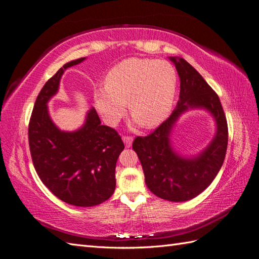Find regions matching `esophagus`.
I'll return each mask as SVG.
<instances>
[{
  "label": "esophagus",
  "instance_id": "obj_1",
  "mask_svg": "<svg viewBox=\"0 0 259 259\" xmlns=\"http://www.w3.org/2000/svg\"><path fill=\"white\" fill-rule=\"evenodd\" d=\"M122 139L124 141V144H125L126 147L132 146V143H133V137H132V136H123Z\"/></svg>",
  "mask_w": 259,
  "mask_h": 259
}]
</instances>
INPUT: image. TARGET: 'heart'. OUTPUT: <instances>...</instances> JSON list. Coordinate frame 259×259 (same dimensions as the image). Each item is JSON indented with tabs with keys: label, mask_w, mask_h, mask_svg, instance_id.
<instances>
[{
	"label": "heart",
	"mask_w": 259,
	"mask_h": 259,
	"mask_svg": "<svg viewBox=\"0 0 259 259\" xmlns=\"http://www.w3.org/2000/svg\"><path fill=\"white\" fill-rule=\"evenodd\" d=\"M177 91V72L163 60L128 58L105 77V87L94 92V105L108 125L126 114V103L135 122L154 127L170 114Z\"/></svg>",
	"instance_id": "heart-1"
}]
</instances>
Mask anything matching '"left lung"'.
Listing matches in <instances>:
<instances>
[{
	"instance_id": "obj_1",
	"label": "left lung",
	"mask_w": 259,
	"mask_h": 259,
	"mask_svg": "<svg viewBox=\"0 0 259 259\" xmlns=\"http://www.w3.org/2000/svg\"><path fill=\"white\" fill-rule=\"evenodd\" d=\"M180 77V99L154 132L137 136L133 150L141 161L145 183L156 197L173 202L193 199L207 189L223 166L228 145V125L218 95L202 76L182 58L170 57ZM203 108L214 116L218 132L211 143L198 156L184 158L172 150L169 135L181 113Z\"/></svg>"
}]
</instances>
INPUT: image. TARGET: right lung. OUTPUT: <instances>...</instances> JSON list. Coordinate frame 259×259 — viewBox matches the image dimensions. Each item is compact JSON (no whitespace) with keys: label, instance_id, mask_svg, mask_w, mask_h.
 <instances>
[{"label":"right lung","instance_id":"right-lung-1","mask_svg":"<svg viewBox=\"0 0 259 259\" xmlns=\"http://www.w3.org/2000/svg\"><path fill=\"white\" fill-rule=\"evenodd\" d=\"M86 58L63 65L42 87L29 123V146L42 183L63 202L93 207L115 191V167L124 143L117 132L102 125L95 108L75 132L60 131L52 122L47 104L59 89L62 73Z\"/></svg>","mask_w":259,"mask_h":259}]
</instances>
